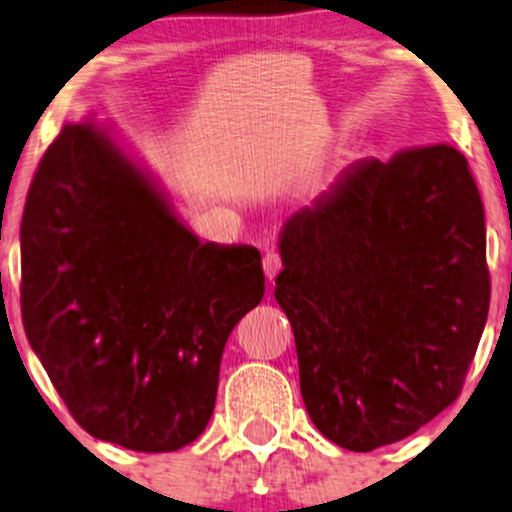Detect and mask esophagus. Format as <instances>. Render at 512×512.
Segmentation results:
<instances>
[{"label":"esophagus","instance_id":"esophagus-1","mask_svg":"<svg viewBox=\"0 0 512 512\" xmlns=\"http://www.w3.org/2000/svg\"><path fill=\"white\" fill-rule=\"evenodd\" d=\"M263 270H265V277L275 279L279 275V270H282V258H279V254H275V251H268V254L263 256Z\"/></svg>","mask_w":512,"mask_h":512}]
</instances>
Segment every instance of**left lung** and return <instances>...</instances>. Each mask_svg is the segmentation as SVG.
<instances>
[{"label":"left lung","mask_w":512,"mask_h":512,"mask_svg":"<svg viewBox=\"0 0 512 512\" xmlns=\"http://www.w3.org/2000/svg\"><path fill=\"white\" fill-rule=\"evenodd\" d=\"M275 298L300 394L335 445L370 452L459 396L489 312L485 209L447 144L349 165L279 230Z\"/></svg>","instance_id":"8db88e82"}]
</instances>
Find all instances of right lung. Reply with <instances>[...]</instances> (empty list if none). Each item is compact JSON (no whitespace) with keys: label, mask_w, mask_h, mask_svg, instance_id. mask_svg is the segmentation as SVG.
<instances>
[{"label":"right lung","mask_w":512,"mask_h":512,"mask_svg":"<svg viewBox=\"0 0 512 512\" xmlns=\"http://www.w3.org/2000/svg\"><path fill=\"white\" fill-rule=\"evenodd\" d=\"M20 261L27 340L90 436L174 452L205 431L228 335L263 300L261 251L202 244L90 111L41 158Z\"/></svg>","instance_id":"1"}]
</instances>
